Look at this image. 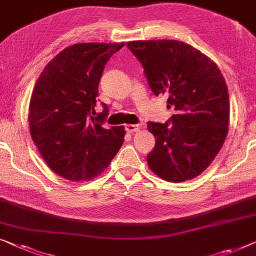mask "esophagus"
Masks as SVG:
<instances>
[{
    "label": "esophagus",
    "instance_id": "esophagus-1",
    "mask_svg": "<svg viewBox=\"0 0 256 256\" xmlns=\"http://www.w3.org/2000/svg\"><path fill=\"white\" fill-rule=\"evenodd\" d=\"M140 124H126L124 126V129L128 132H135L137 130H140Z\"/></svg>",
    "mask_w": 256,
    "mask_h": 256
}]
</instances>
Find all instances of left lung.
Listing matches in <instances>:
<instances>
[{"label": "left lung", "instance_id": "8db88e82", "mask_svg": "<svg viewBox=\"0 0 256 256\" xmlns=\"http://www.w3.org/2000/svg\"><path fill=\"white\" fill-rule=\"evenodd\" d=\"M127 46L144 68L151 91L168 96L176 114L165 124L148 122L156 144L148 154L151 171L182 182L211 164L228 135V92L212 60L176 40H137Z\"/></svg>", "mask_w": 256, "mask_h": 256}]
</instances>
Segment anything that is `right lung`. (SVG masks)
Instances as JSON below:
<instances>
[{"label":"right lung","mask_w":256,"mask_h":256,"mask_svg":"<svg viewBox=\"0 0 256 256\" xmlns=\"http://www.w3.org/2000/svg\"><path fill=\"white\" fill-rule=\"evenodd\" d=\"M124 44H76L60 52L39 76L28 107L30 134L48 168L72 181L105 171L124 140V127H102L98 86L110 58Z\"/></svg>","instance_id":"obj_1"}]
</instances>
